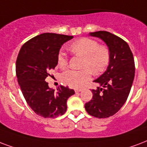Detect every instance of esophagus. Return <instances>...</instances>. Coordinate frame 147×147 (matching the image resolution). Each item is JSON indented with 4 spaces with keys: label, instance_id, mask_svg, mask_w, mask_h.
Returning <instances> with one entry per match:
<instances>
[{
    "label": "esophagus",
    "instance_id": "34e87169",
    "mask_svg": "<svg viewBox=\"0 0 147 147\" xmlns=\"http://www.w3.org/2000/svg\"><path fill=\"white\" fill-rule=\"evenodd\" d=\"M82 89V88H75V92H81Z\"/></svg>",
    "mask_w": 147,
    "mask_h": 147
}]
</instances>
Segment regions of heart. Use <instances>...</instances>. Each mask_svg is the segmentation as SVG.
Listing matches in <instances>:
<instances>
[{
	"label": "heart",
	"instance_id": "1",
	"mask_svg": "<svg viewBox=\"0 0 147 147\" xmlns=\"http://www.w3.org/2000/svg\"><path fill=\"white\" fill-rule=\"evenodd\" d=\"M69 50L76 55L83 57L82 70L68 69L61 74V80L64 83L71 87L79 88L83 86L91 78V72L98 75L103 71L108 66L110 60V51L106 45H101L96 40L82 38L74 41L69 45ZM57 65L64 69L68 65L66 53L60 51L57 55Z\"/></svg>",
	"mask_w": 147,
	"mask_h": 147
}]
</instances>
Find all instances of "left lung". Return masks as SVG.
<instances>
[{
	"mask_svg": "<svg viewBox=\"0 0 147 147\" xmlns=\"http://www.w3.org/2000/svg\"><path fill=\"white\" fill-rule=\"evenodd\" d=\"M99 38L110 51L108 68L94 80L102 87L92 89V98L85 104L89 115L96 118H108L116 114L126 102L135 76V63L128 44L119 37L105 31L89 34Z\"/></svg>",
	"mask_w": 147,
	"mask_h": 147,
	"instance_id": "1",
	"label": "left lung"
}]
</instances>
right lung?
<instances>
[{"instance_id":"right-lung-1","label":"right lung","mask_w":147,"mask_h":147,"mask_svg":"<svg viewBox=\"0 0 147 147\" xmlns=\"http://www.w3.org/2000/svg\"><path fill=\"white\" fill-rule=\"evenodd\" d=\"M73 36L44 33L22 45L16 61V76L27 103L44 118H55L67 110V100L75 94L68 86L51 89L45 78L57 65L61 45Z\"/></svg>"}]
</instances>
